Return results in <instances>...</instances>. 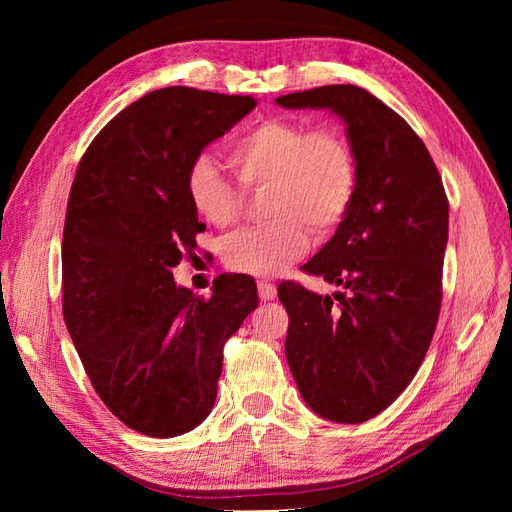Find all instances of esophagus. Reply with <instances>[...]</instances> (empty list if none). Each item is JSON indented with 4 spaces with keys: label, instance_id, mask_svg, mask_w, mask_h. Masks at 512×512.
<instances>
[{
    "label": "esophagus",
    "instance_id": "1",
    "mask_svg": "<svg viewBox=\"0 0 512 512\" xmlns=\"http://www.w3.org/2000/svg\"><path fill=\"white\" fill-rule=\"evenodd\" d=\"M256 286H258V297H260V301H271V299L277 297L275 284H271V282H267V280H258Z\"/></svg>",
    "mask_w": 512,
    "mask_h": 512
}]
</instances>
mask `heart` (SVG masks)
Instances as JSON below:
<instances>
[{"mask_svg": "<svg viewBox=\"0 0 512 512\" xmlns=\"http://www.w3.org/2000/svg\"><path fill=\"white\" fill-rule=\"evenodd\" d=\"M226 160L243 188L269 185L271 222L226 239V267L245 275H275L305 254L309 228L327 235L350 211L359 170L346 136L331 126L307 128L288 119H265L235 138ZM194 211L215 228L237 224L243 192L207 153L188 168Z\"/></svg>", "mask_w": 512, "mask_h": 512, "instance_id": "heart-1", "label": "heart"}]
</instances>
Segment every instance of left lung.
Returning a JSON list of instances; mask_svg holds the SVG:
<instances>
[{
    "label": "left lung",
    "instance_id": "left-lung-1",
    "mask_svg": "<svg viewBox=\"0 0 512 512\" xmlns=\"http://www.w3.org/2000/svg\"><path fill=\"white\" fill-rule=\"evenodd\" d=\"M344 119L359 185L333 239L303 265L342 290L277 288L290 324L286 359L305 404L335 423H363L406 391L442 305L448 198L425 143L393 108L356 85L275 100Z\"/></svg>",
    "mask_w": 512,
    "mask_h": 512
}]
</instances>
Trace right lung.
Returning a JSON list of instances; mask_svg holds the SVG:
<instances>
[{"label":"right lung","mask_w":512,"mask_h":512,"mask_svg":"<svg viewBox=\"0 0 512 512\" xmlns=\"http://www.w3.org/2000/svg\"><path fill=\"white\" fill-rule=\"evenodd\" d=\"M254 106L194 87L151 91L106 123L76 170L61 241L64 320L104 406L151 438L205 421L224 344L258 305L241 273L220 275L209 299L173 280L205 230L188 168Z\"/></svg>","instance_id":"add662e5"}]
</instances>
